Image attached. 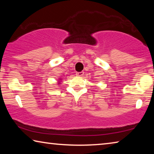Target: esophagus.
Returning <instances> with one entry per match:
<instances>
[{"label": "esophagus", "instance_id": "obj_1", "mask_svg": "<svg viewBox=\"0 0 154 154\" xmlns=\"http://www.w3.org/2000/svg\"><path fill=\"white\" fill-rule=\"evenodd\" d=\"M83 73H84L83 72H77L76 73V75L78 77H81V76H82V75H83Z\"/></svg>", "mask_w": 154, "mask_h": 154}]
</instances>
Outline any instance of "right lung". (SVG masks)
<instances>
[{
    "instance_id": "obj_1",
    "label": "right lung",
    "mask_w": 154,
    "mask_h": 154,
    "mask_svg": "<svg viewBox=\"0 0 154 154\" xmlns=\"http://www.w3.org/2000/svg\"><path fill=\"white\" fill-rule=\"evenodd\" d=\"M60 80H62V79H59V83H58V84H60Z\"/></svg>"
}]
</instances>
